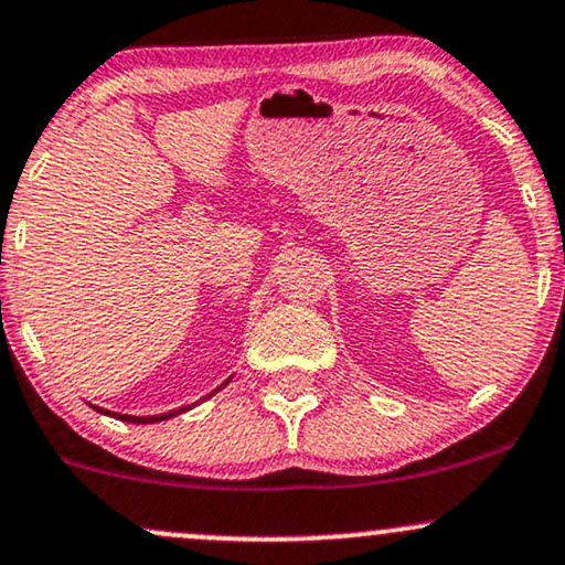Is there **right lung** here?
Masks as SVG:
<instances>
[{"label": "right lung", "instance_id": "1", "mask_svg": "<svg viewBox=\"0 0 565 565\" xmlns=\"http://www.w3.org/2000/svg\"><path fill=\"white\" fill-rule=\"evenodd\" d=\"M223 387V385H220ZM217 387V391H220ZM212 395V393H210ZM93 408H97V406H93ZM97 412H103V414H111V412H106V408H97ZM185 412V406L183 408H178V412H170V414H159V417H129V414H111V417H116V419H125V423H138V425H148V423H161V419H170V417H174V414H183Z\"/></svg>", "mask_w": 565, "mask_h": 565}]
</instances>
